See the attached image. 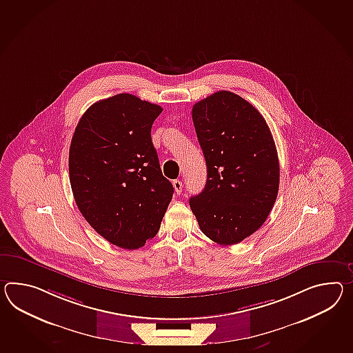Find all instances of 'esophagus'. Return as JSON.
Wrapping results in <instances>:
<instances>
[{
    "label": "esophagus",
    "mask_w": 353,
    "mask_h": 353,
    "mask_svg": "<svg viewBox=\"0 0 353 353\" xmlns=\"http://www.w3.org/2000/svg\"><path fill=\"white\" fill-rule=\"evenodd\" d=\"M173 188H174L176 194H177V195H180L181 192H182V182H181L180 180L173 181Z\"/></svg>",
    "instance_id": "esophagus-1"
}]
</instances>
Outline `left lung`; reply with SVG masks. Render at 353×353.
Returning a JSON list of instances; mask_svg holds the SVG:
<instances>
[{
    "instance_id": "left-lung-1",
    "label": "left lung",
    "mask_w": 353,
    "mask_h": 353,
    "mask_svg": "<svg viewBox=\"0 0 353 353\" xmlns=\"http://www.w3.org/2000/svg\"><path fill=\"white\" fill-rule=\"evenodd\" d=\"M192 121L207 163L204 190L190 199L199 227L228 246L267 221L279 189V162L267 121L240 95L221 90L194 104Z\"/></svg>"
}]
</instances>
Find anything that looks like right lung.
<instances>
[{"instance_id": "right-lung-1", "label": "right lung", "mask_w": 353, "mask_h": 353, "mask_svg": "<svg viewBox=\"0 0 353 353\" xmlns=\"http://www.w3.org/2000/svg\"><path fill=\"white\" fill-rule=\"evenodd\" d=\"M162 111L129 93L113 95L90 105L72 135L70 183L79 210L122 249L152 240L172 200L150 137Z\"/></svg>"}]
</instances>
